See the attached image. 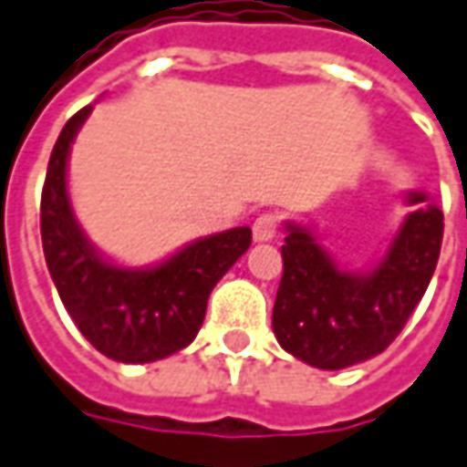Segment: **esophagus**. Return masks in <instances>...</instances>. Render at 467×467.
Returning a JSON list of instances; mask_svg holds the SVG:
<instances>
[{"instance_id":"obj_1","label":"esophagus","mask_w":467,"mask_h":467,"mask_svg":"<svg viewBox=\"0 0 467 467\" xmlns=\"http://www.w3.org/2000/svg\"><path fill=\"white\" fill-rule=\"evenodd\" d=\"M252 234H254V241H272L275 234H277V215L272 213H262L252 226Z\"/></svg>"}]
</instances>
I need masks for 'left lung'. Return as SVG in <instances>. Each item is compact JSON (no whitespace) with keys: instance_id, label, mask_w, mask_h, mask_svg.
<instances>
[{"instance_id":"obj_1","label":"left lung","mask_w":467,"mask_h":467,"mask_svg":"<svg viewBox=\"0 0 467 467\" xmlns=\"http://www.w3.org/2000/svg\"><path fill=\"white\" fill-rule=\"evenodd\" d=\"M406 215L370 270H344L314 231L285 223L283 280L272 328L285 352L321 370L375 358L393 342L427 293L442 246L445 215L424 192H409Z\"/></svg>"}]
</instances>
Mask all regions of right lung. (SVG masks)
Listing matches in <instances>:
<instances>
[{"instance_id": "obj_1", "label": "right lung", "mask_w": 467, "mask_h": 467, "mask_svg": "<svg viewBox=\"0 0 467 467\" xmlns=\"http://www.w3.org/2000/svg\"><path fill=\"white\" fill-rule=\"evenodd\" d=\"M81 108L56 140L40 197L43 254L66 311L105 358L140 365L184 349L202 327L208 298L249 244L239 226L197 239L153 267H120L84 236L66 187L71 143L89 118Z\"/></svg>"}]
</instances>
